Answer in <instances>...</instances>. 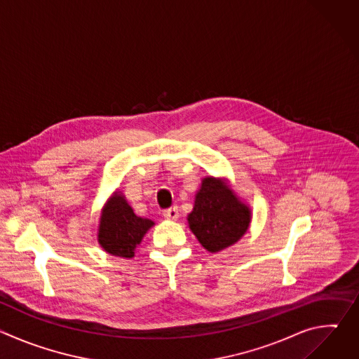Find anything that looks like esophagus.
Returning <instances> with one entry per match:
<instances>
[{
    "label": "esophagus",
    "instance_id": "esophagus-1",
    "mask_svg": "<svg viewBox=\"0 0 359 359\" xmlns=\"http://www.w3.org/2000/svg\"><path fill=\"white\" fill-rule=\"evenodd\" d=\"M163 217L168 220H176L179 217V209L176 206L163 210Z\"/></svg>",
    "mask_w": 359,
    "mask_h": 359
}]
</instances>
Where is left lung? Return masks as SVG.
Wrapping results in <instances>:
<instances>
[{"label": "left lung", "instance_id": "1", "mask_svg": "<svg viewBox=\"0 0 359 359\" xmlns=\"http://www.w3.org/2000/svg\"><path fill=\"white\" fill-rule=\"evenodd\" d=\"M251 213L220 180L206 177L196 194L189 227L200 244L217 252L238 241L250 226Z\"/></svg>", "mask_w": 359, "mask_h": 359}]
</instances>
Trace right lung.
<instances>
[{
    "label": "right lung",
    "mask_w": 359,
    "mask_h": 359,
    "mask_svg": "<svg viewBox=\"0 0 359 359\" xmlns=\"http://www.w3.org/2000/svg\"><path fill=\"white\" fill-rule=\"evenodd\" d=\"M155 224L149 219L137 217L119 193L107 203L99 224V244L118 257L130 259L146 231Z\"/></svg>",
    "instance_id": "1"
}]
</instances>
